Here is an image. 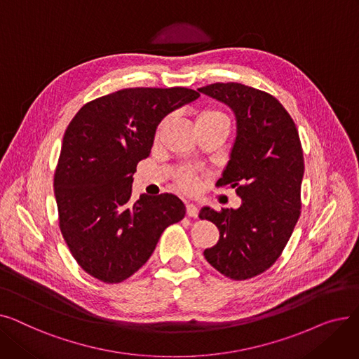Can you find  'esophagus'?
<instances>
[{"label": "esophagus", "mask_w": 359, "mask_h": 359, "mask_svg": "<svg viewBox=\"0 0 359 359\" xmlns=\"http://www.w3.org/2000/svg\"><path fill=\"white\" fill-rule=\"evenodd\" d=\"M186 214H187V217L196 218V217H198V208H196V205H194V203H186Z\"/></svg>", "instance_id": "1"}]
</instances>
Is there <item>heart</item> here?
Returning <instances> with one entry per match:
<instances>
[{
    "mask_svg": "<svg viewBox=\"0 0 359 359\" xmlns=\"http://www.w3.org/2000/svg\"><path fill=\"white\" fill-rule=\"evenodd\" d=\"M170 118H164L160 121V123L157 125L156 130H154V141L160 142L163 140L164 132L168 126ZM231 125V119L229 116L227 111H224L219 107H203L202 110L198 111L196 115V126L198 128H211V126H224L230 129ZM176 186L179 187L180 191H183L184 194H195L199 189L201 184V176L195 170L191 168H184L182 172H179L176 175Z\"/></svg>",
    "mask_w": 359,
    "mask_h": 359,
    "instance_id": "heart-1",
    "label": "heart"
}]
</instances>
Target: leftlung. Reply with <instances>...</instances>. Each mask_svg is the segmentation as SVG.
<instances>
[{
    "label": "left lung",
    "instance_id": "8db88e82",
    "mask_svg": "<svg viewBox=\"0 0 359 359\" xmlns=\"http://www.w3.org/2000/svg\"><path fill=\"white\" fill-rule=\"evenodd\" d=\"M199 91L236 113V144L215 186L234 187L241 199L238 210H201L199 218L219 230L218 243L203 256L224 276L250 279L278 260L299 218L303 147L290 113L272 94L240 83Z\"/></svg>",
    "mask_w": 359,
    "mask_h": 359
}]
</instances>
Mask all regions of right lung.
<instances>
[{
	"label": "right lung",
	"mask_w": 359,
	"mask_h": 359,
	"mask_svg": "<svg viewBox=\"0 0 359 359\" xmlns=\"http://www.w3.org/2000/svg\"><path fill=\"white\" fill-rule=\"evenodd\" d=\"M199 97L186 87L123 88L86 103L69 122L53 176L60 230L83 271L119 284L153 255L186 208L172 194L132 202L137 164L160 121Z\"/></svg>",
	"instance_id": "right-lung-1"
}]
</instances>
